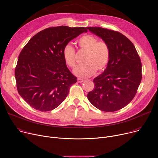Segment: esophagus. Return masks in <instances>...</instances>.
Returning a JSON list of instances; mask_svg holds the SVG:
<instances>
[{"mask_svg":"<svg viewBox=\"0 0 158 158\" xmlns=\"http://www.w3.org/2000/svg\"><path fill=\"white\" fill-rule=\"evenodd\" d=\"M83 81H84V80H83V79L78 78V83H82V82H83Z\"/></svg>","mask_w":158,"mask_h":158,"instance_id":"esophagus-1","label":"esophagus"}]
</instances>
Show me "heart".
Returning <instances> with one entry per match:
<instances>
[{
	"mask_svg": "<svg viewBox=\"0 0 158 158\" xmlns=\"http://www.w3.org/2000/svg\"><path fill=\"white\" fill-rule=\"evenodd\" d=\"M78 44L81 50L85 52L83 64L73 70L80 78H88L96 72L103 71L108 66L110 58V48L105 41H98L95 36L84 34L78 39ZM64 60L70 68L76 66V52L70 44L64 46L62 52Z\"/></svg>",
	"mask_w": 158,
	"mask_h": 158,
	"instance_id": "obj_1",
	"label": "heart"
}]
</instances>
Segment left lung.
Masks as SVG:
<instances>
[{"instance_id":"1","label":"left lung","mask_w":158,"mask_h":158,"mask_svg":"<svg viewBox=\"0 0 158 158\" xmlns=\"http://www.w3.org/2000/svg\"><path fill=\"white\" fill-rule=\"evenodd\" d=\"M106 41L110 58L105 70L96 77L94 89L87 94L96 108L115 112L125 107L134 98L142 80V63L134 44L117 31L101 27H87Z\"/></svg>"}]
</instances>
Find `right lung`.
Returning a JSON list of instances; mask_svg holds the SVG:
<instances>
[{
    "label": "right lung",
    "instance_id": "right-lung-1",
    "mask_svg": "<svg viewBox=\"0 0 158 158\" xmlns=\"http://www.w3.org/2000/svg\"><path fill=\"white\" fill-rule=\"evenodd\" d=\"M85 27L47 28L27 43L18 56L15 75L18 93L28 105L41 112L59 106L77 77L68 69L62 52Z\"/></svg>",
    "mask_w": 158,
    "mask_h": 158
}]
</instances>
